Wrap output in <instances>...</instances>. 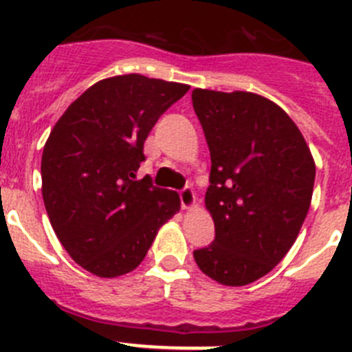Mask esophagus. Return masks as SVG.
Segmentation results:
<instances>
[{
    "label": "esophagus",
    "mask_w": 352,
    "mask_h": 352,
    "mask_svg": "<svg viewBox=\"0 0 352 352\" xmlns=\"http://www.w3.org/2000/svg\"><path fill=\"white\" fill-rule=\"evenodd\" d=\"M179 201H182L183 210H190L195 204V194L192 190V186H185L179 190Z\"/></svg>",
    "instance_id": "34e87169"
}]
</instances>
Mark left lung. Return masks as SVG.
<instances>
[{
    "mask_svg": "<svg viewBox=\"0 0 352 352\" xmlns=\"http://www.w3.org/2000/svg\"><path fill=\"white\" fill-rule=\"evenodd\" d=\"M192 104L210 148L206 208L214 222V239L194 259L219 284L247 285L296 241L316 164L294 121L264 96L197 88Z\"/></svg>",
    "mask_w": 352,
    "mask_h": 352,
    "instance_id": "left-lung-1",
    "label": "left lung"
}]
</instances>
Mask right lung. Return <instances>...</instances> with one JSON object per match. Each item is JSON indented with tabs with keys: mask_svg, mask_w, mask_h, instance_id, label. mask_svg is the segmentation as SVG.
Listing matches in <instances>:
<instances>
[{
	"mask_svg": "<svg viewBox=\"0 0 352 352\" xmlns=\"http://www.w3.org/2000/svg\"><path fill=\"white\" fill-rule=\"evenodd\" d=\"M190 86L139 74L93 84L52 129L42 153V195L68 256L104 278L142 263L176 211V192L138 179L144 141Z\"/></svg>",
	"mask_w": 352,
	"mask_h": 352,
	"instance_id": "right-lung-1",
	"label": "right lung"
}]
</instances>
